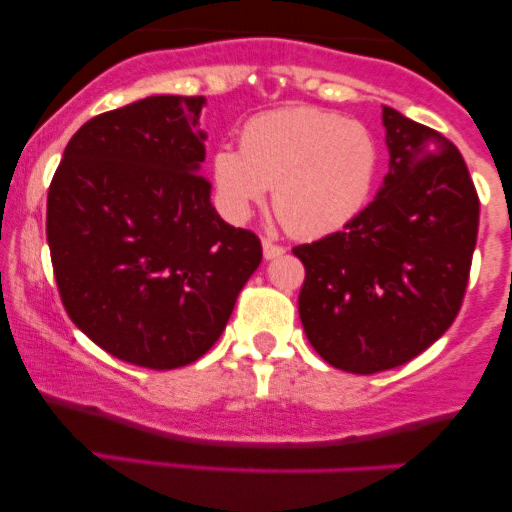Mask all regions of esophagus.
<instances>
[{
    "label": "esophagus",
    "instance_id": "esophagus-1",
    "mask_svg": "<svg viewBox=\"0 0 512 512\" xmlns=\"http://www.w3.org/2000/svg\"><path fill=\"white\" fill-rule=\"evenodd\" d=\"M284 248H281V245H274L272 240H264L262 243V255H264V260H274V257H279V255H284Z\"/></svg>",
    "mask_w": 512,
    "mask_h": 512
}]
</instances>
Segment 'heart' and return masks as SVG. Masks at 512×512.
<instances>
[{"label":"heart","mask_w":512,"mask_h":512,"mask_svg":"<svg viewBox=\"0 0 512 512\" xmlns=\"http://www.w3.org/2000/svg\"><path fill=\"white\" fill-rule=\"evenodd\" d=\"M378 166V139L363 122L303 105L252 117L240 149L214 151L211 178L231 223L248 221L272 187L274 211L293 236L322 238L366 207Z\"/></svg>","instance_id":"b5f03b06"}]
</instances>
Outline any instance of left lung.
<instances>
[{"mask_svg":"<svg viewBox=\"0 0 512 512\" xmlns=\"http://www.w3.org/2000/svg\"><path fill=\"white\" fill-rule=\"evenodd\" d=\"M390 151L378 197L342 231L298 245V313L327 363L370 375L419 356L452 325L467 289L479 197L457 146L383 105Z\"/></svg>","mask_w":512,"mask_h":512,"instance_id":"left-lung-1","label":"left lung"}]
</instances>
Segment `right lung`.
Masks as SVG:
<instances>
[{"mask_svg":"<svg viewBox=\"0 0 512 512\" xmlns=\"http://www.w3.org/2000/svg\"><path fill=\"white\" fill-rule=\"evenodd\" d=\"M202 96H149L88 120L48 190L64 310L120 361L170 370L226 330L260 238L211 207Z\"/></svg>","mask_w":512,"mask_h":512,"instance_id":"1","label":"right lung"}]
</instances>
